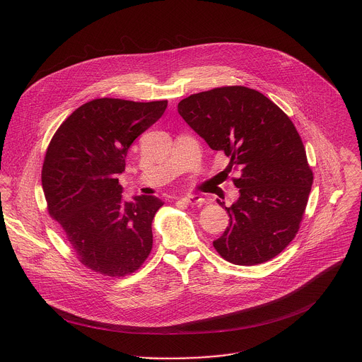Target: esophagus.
Listing matches in <instances>:
<instances>
[{"label": "esophagus", "instance_id": "34e87169", "mask_svg": "<svg viewBox=\"0 0 362 362\" xmlns=\"http://www.w3.org/2000/svg\"><path fill=\"white\" fill-rule=\"evenodd\" d=\"M181 201H184L188 205H199V206L205 204V199L201 198L199 195H195V194H188L185 197H181Z\"/></svg>", "mask_w": 362, "mask_h": 362}]
</instances>
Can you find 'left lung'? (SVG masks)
Wrapping results in <instances>:
<instances>
[{
    "label": "left lung",
    "mask_w": 362,
    "mask_h": 362,
    "mask_svg": "<svg viewBox=\"0 0 362 362\" xmlns=\"http://www.w3.org/2000/svg\"><path fill=\"white\" fill-rule=\"evenodd\" d=\"M185 122L221 151L226 170L240 173L238 199L224 202L230 223L213 241L221 258L243 266L279 255L296 237L308 202L313 175L291 119L258 90L216 88L178 103Z\"/></svg>",
    "instance_id": "obj_1"
}]
</instances>
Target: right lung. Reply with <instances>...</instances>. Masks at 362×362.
I'll list each match as a JSON object with an SVG mask.
<instances>
[{
	"label": "right lung",
	"instance_id": "1",
	"mask_svg": "<svg viewBox=\"0 0 362 362\" xmlns=\"http://www.w3.org/2000/svg\"><path fill=\"white\" fill-rule=\"evenodd\" d=\"M167 100L136 103L96 99L76 108L57 129L43 163L49 213L78 259L107 276L135 272L153 245L152 220L163 201H125L118 175L132 142L163 115Z\"/></svg>",
	"mask_w": 362,
	"mask_h": 362
}]
</instances>
